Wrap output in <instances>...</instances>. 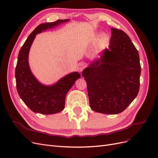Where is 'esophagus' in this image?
I'll list each match as a JSON object with an SVG mask.
<instances>
[{"label": "esophagus", "instance_id": "esophagus-1", "mask_svg": "<svg viewBox=\"0 0 158 158\" xmlns=\"http://www.w3.org/2000/svg\"><path fill=\"white\" fill-rule=\"evenodd\" d=\"M85 66H86V65H85L84 63H80L77 66V69L78 70V71L82 72Z\"/></svg>", "mask_w": 158, "mask_h": 158}]
</instances>
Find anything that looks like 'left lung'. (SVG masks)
Returning <instances> with one entry per match:
<instances>
[{
	"mask_svg": "<svg viewBox=\"0 0 158 158\" xmlns=\"http://www.w3.org/2000/svg\"><path fill=\"white\" fill-rule=\"evenodd\" d=\"M108 48L82 71L89 106L107 114L123 112L137 96L141 66L138 52L126 33L111 28Z\"/></svg>",
	"mask_w": 158,
	"mask_h": 158,
	"instance_id": "8db88e82",
	"label": "left lung"
}]
</instances>
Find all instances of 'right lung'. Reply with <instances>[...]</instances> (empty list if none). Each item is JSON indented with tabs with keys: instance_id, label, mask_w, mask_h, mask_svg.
I'll return each mask as SVG.
<instances>
[{
	"instance_id": "obj_1",
	"label": "right lung",
	"mask_w": 158,
	"mask_h": 158,
	"mask_svg": "<svg viewBox=\"0 0 158 158\" xmlns=\"http://www.w3.org/2000/svg\"><path fill=\"white\" fill-rule=\"evenodd\" d=\"M69 20H59L39 25L30 33L19 52L15 70L17 91L22 101L34 113L51 114L63 111L66 94L80 77L78 72H73L53 84L45 85L33 74L28 61L31 46L37 34Z\"/></svg>"
}]
</instances>
